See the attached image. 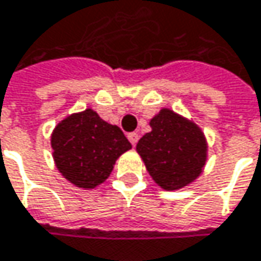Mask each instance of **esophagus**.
<instances>
[{
    "label": "esophagus",
    "instance_id": "esophagus-1",
    "mask_svg": "<svg viewBox=\"0 0 261 261\" xmlns=\"http://www.w3.org/2000/svg\"><path fill=\"white\" fill-rule=\"evenodd\" d=\"M128 140L131 142V145L134 146V145L137 143V140H139V134H137V133H130V134H128Z\"/></svg>",
    "mask_w": 261,
    "mask_h": 261
}]
</instances>
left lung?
Masks as SVG:
<instances>
[{
  "label": "left lung",
  "mask_w": 261,
  "mask_h": 261,
  "mask_svg": "<svg viewBox=\"0 0 261 261\" xmlns=\"http://www.w3.org/2000/svg\"><path fill=\"white\" fill-rule=\"evenodd\" d=\"M149 125L151 131L139 140L136 151L155 184L167 191L193 184L207 160V142L200 127L166 107Z\"/></svg>",
  "instance_id": "left-lung-1"
}]
</instances>
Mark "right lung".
Wrapping results in <instances>:
<instances>
[{
	"label": "right lung",
	"instance_id": "obj_1",
	"mask_svg": "<svg viewBox=\"0 0 261 261\" xmlns=\"http://www.w3.org/2000/svg\"><path fill=\"white\" fill-rule=\"evenodd\" d=\"M50 146L58 172L83 190L103 184L116 160L131 149L121 128L101 119L92 109L60 121L50 134Z\"/></svg>",
	"mask_w": 261,
	"mask_h": 261
}]
</instances>
